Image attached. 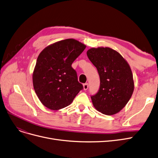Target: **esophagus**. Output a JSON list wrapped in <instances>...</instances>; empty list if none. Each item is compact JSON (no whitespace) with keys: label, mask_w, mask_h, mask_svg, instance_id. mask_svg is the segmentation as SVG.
I'll return each instance as SVG.
<instances>
[{"label":"esophagus","mask_w":158,"mask_h":158,"mask_svg":"<svg viewBox=\"0 0 158 158\" xmlns=\"http://www.w3.org/2000/svg\"><path fill=\"white\" fill-rule=\"evenodd\" d=\"M88 87H89V84H88L87 83H86V84H84V85H83V87H84V90H85V91H86L87 89H88Z\"/></svg>","instance_id":"1"}]
</instances>
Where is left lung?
<instances>
[{"instance_id":"obj_1","label":"left lung","mask_w":158,"mask_h":158,"mask_svg":"<svg viewBox=\"0 0 158 158\" xmlns=\"http://www.w3.org/2000/svg\"><path fill=\"white\" fill-rule=\"evenodd\" d=\"M88 58L100 77L98 92L91 97L93 106L104 115H115L128 102L134 90V81L127 61L110 47L91 48Z\"/></svg>"}]
</instances>
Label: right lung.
I'll return each mask as SVG.
<instances>
[{
	"instance_id": "obj_1",
	"label": "right lung",
	"mask_w": 158,
	"mask_h": 158,
	"mask_svg": "<svg viewBox=\"0 0 158 158\" xmlns=\"http://www.w3.org/2000/svg\"><path fill=\"white\" fill-rule=\"evenodd\" d=\"M85 47L74 39H67L51 44L40 52L32 81L37 97L47 108H65L83 89L71 65Z\"/></svg>"
}]
</instances>
